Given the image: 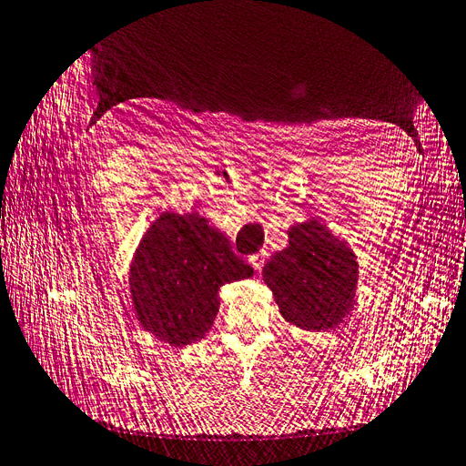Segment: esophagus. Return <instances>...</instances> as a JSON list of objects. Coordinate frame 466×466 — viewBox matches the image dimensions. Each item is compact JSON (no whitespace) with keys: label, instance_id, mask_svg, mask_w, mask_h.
I'll use <instances>...</instances> for the list:
<instances>
[{"label":"esophagus","instance_id":"1","mask_svg":"<svg viewBox=\"0 0 466 466\" xmlns=\"http://www.w3.org/2000/svg\"><path fill=\"white\" fill-rule=\"evenodd\" d=\"M249 263H251V268H254V269H261L263 263H265V251H261V254L249 256Z\"/></svg>","mask_w":466,"mask_h":466}]
</instances>
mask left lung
<instances>
[{
	"label": "left lung",
	"mask_w": 466,
	"mask_h": 466,
	"mask_svg": "<svg viewBox=\"0 0 466 466\" xmlns=\"http://www.w3.org/2000/svg\"><path fill=\"white\" fill-rule=\"evenodd\" d=\"M261 275L279 312L300 329H334L355 304L357 256L314 218L290 226L289 246L265 263Z\"/></svg>",
	"instance_id": "obj_1"
}]
</instances>
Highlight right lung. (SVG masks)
<instances>
[{
  "instance_id": "1",
  "label": "right lung",
  "mask_w": 466,
  "mask_h": 466,
  "mask_svg": "<svg viewBox=\"0 0 466 466\" xmlns=\"http://www.w3.org/2000/svg\"><path fill=\"white\" fill-rule=\"evenodd\" d=\"M251 275L228 238L198 212H162L130 261L132 309L154 338L183 348L212 328L220 287Z\"/></svg>"
}]
</instances>
